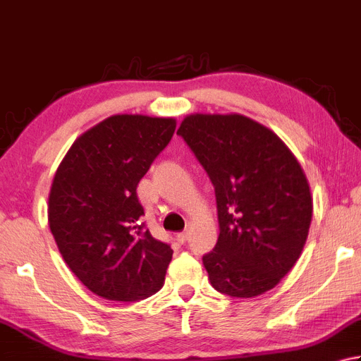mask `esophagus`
Wrapping results in <instances>:
<instances>
[{"instance_id":"34e87169","label":"esophagus","mask_w":361,"mask_h":361,"mask_svg":"<svg viewBox=\"0 0 361 361\" xmlns=\"http://www.w3.org/2000/svg\"><path fill=\"white\" fill-rule=\"evenodd\" d=\"M188 236H189L188 231H181V233H178V235H176V241H178L180 244H185L188 241Z\"/></svg>"}]
</instances>
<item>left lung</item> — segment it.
Returning a JSON list of instances; mask_svg holds the SVG:
<instances>
[{
  "label": "left lung",
  "instance_id": "1",
  "mask_svg": "<svg viewBox=\"0 0 361 361\" xmlns=\"http://www.w3.org/2000/svg\"><path fill=\"white\" fill-rule=\"evenodd\" d=\"M176 134L214 186L219 238L203 257L211 285L255 298L293 269L313 217L298 158L267 126L241 114H189Z\"/></svg>",
  "mask_w": 361,
  "mask_h": 361
}]
</instances>
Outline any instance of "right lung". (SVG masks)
Returning <instances> with one entry per match:
<instances>
[{
	"label": "right lung",
	"instance_id": "1",
	"mask_svg": "<svg viewBox=\"0 0 361 361\" xmlns=\"http://www.w3.org/2000/svg\"><path fill=\"white\" fill-rule=\"evenodd\" d=\"M175 126L173 117L111 116L76 137L53 176L49 230L70 271L103 299L140 300L164 285L173 250L142 231L136 188Z\"/></svg>",
	"mask_w": 361,
	"mask_h": 361
}]
</instances>
